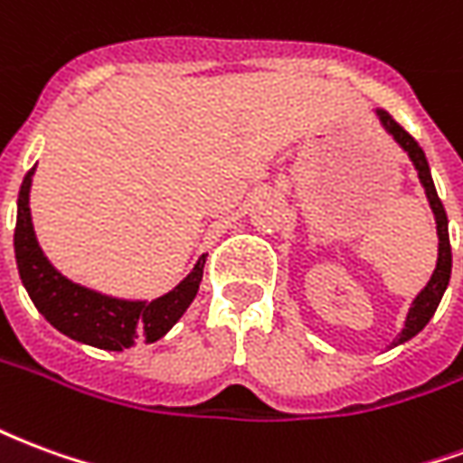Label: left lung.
I'll return each mask as SVG.
<instances>
[{
	"label": "left lung",
	"instance_id": "8db88e82",
	"mask_svg": "<svg viewBox=\"0 0 463 463\" xmlns=\"http://www.w3.org/2000/svg\"><path fill=\"white\" fill-rule=\"evenodd\" d=\"M379 118V123L384 126V131L399 143V148L407 153L409 161L414 163V168H417L419 183L424 185V193H427V201L431 205V213H434V221H437V235H439V255H437V268L431 272V278L424 285V290L419 292L414 302H411V307L407 312V320H404V327L399 332V337L394 340V347L397 345H404L409 342L414 335L427 327V322L434 317V312H437L439 302L444 298V292H447L449 278H451V245H449V221H447V211H444V205L439 201L437 188H434V181H431V171H429V163L424 151L419 148V143L409 136L402 126H399L387 111H382L377 109L374 111Z\"/></svg>",
	"mask_w": 463,
	"mask_h": 463
}]
</instances>
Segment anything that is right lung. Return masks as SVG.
Instances as JSON below:
<instances>
[{
  "label": "right lung",
  "instance_id": "add662e5",
  "mask_svg": "<svg viewBox=\"0 0 463 463\" xmlns=\"http://www.w3.org/2000/svg\"><path fill=\"white\" fill-rule=\"evenodd\" d=\"M36 168L26 173L16 201L14 255L19 278L34 307L66 337L91 347L123 352L136 342L161 340L191 307L203 280L205 255L171 292L156 300H123L69 280L49 262L36 241L29 191Z\"/></svg>",
  "mask_w": 463,
  "mask_h": 463
}]
</instances>
